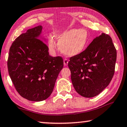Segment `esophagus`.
<instances>
[{"mask_svg": "<svg viewBox=\"0 0 127 127\" xmlns=\"http://www.w3.org/2000/svg\"><path fill=\"white\" fill-rule=\"evenodd\" d=\"M68 60H67V59H65L64 60V66H66L67 65V64H68Z\"/></svg>", "mask_w": 127, "mask_h": 127, "instance_id": "1", "label": "esophagus"}]
</instances>
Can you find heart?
Wrapping results in <instances>:
<instances>
[{
	"mask_svg": "<svg viewBox=\"0 0 127 127\" xmlns=\"http://www.w3.org/2000/svg\"><path fill=\"white\" fill-rule=\"evenodd\" d=\"M54 36L60 51L67 57L81 54L87 46L89 39L87 31L85 29H69L56 33ZM48 45L51 50L56 49V42L51 36L49 37Z\"/></svg>",
	"mask_w": 127,
	"mask_h": 127,
	"instance_id": "obj_1",
	"label": "heart"
}]
</instances>
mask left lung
<instances>
[{
  "mask_svg": "<svg viewBox=\"0 0 127 127\" xmlns=\"http://www.w3.org/2000/svg\"><path fill=\"white\" fill-rule=\"evenodd\" d=\"M116 57L112 38L102 33L81 54L70 57L68 66L77 92L87 98L100 94L112 80Z\"/></svg>",
  "mask_w": 127,
  "mask_h": 127,
  "instance_id": "obj_1",
  "label": "left lung"
}]
</instances>
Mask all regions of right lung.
<instances>
[{
    "instance_id": "add662e5",
    "label": "right lung",
    "mask_w": 127,
    "mask_h": 127,
    "mask_svg": "<svg viewBox=\"0 0 127 127\" xmlns=\"http://www.w3.org/2000/svg\"><path fill=\"white\" fill-rule=\"evenodd\" d=\"M42 28L38 26L29 29L16 38L7 61L16 91L32 101H43L50 96L64 66L61 57L50 56L46 44L40 39Z\"/></svg>"
}]
</instances>
